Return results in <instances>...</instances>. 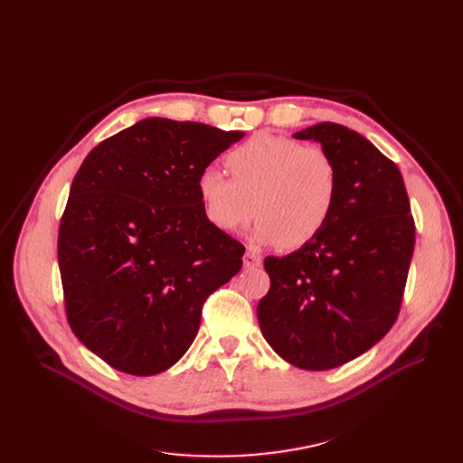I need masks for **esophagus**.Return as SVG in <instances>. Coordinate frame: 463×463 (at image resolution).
Listing matches in <instances>:
<instances>
[{"label":"esophagus","instance_id":"obj_1","mask_svg":"<svg viewBox=\"0 0 463 463\" xmlns=\"http://www.w3.org/2000/svg\"><path fill=\"white\" fill-rule=\"evenodd\" d=\"M244 266H246V269H257V266H260V255H257L253 251H246Z\"/></svg>","mask_w":463,"mask_h":463}]
</instances>
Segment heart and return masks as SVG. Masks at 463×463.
Returning a JSON list of instances; mask_svg holds the SVG:
<instances>
[{"mask_svg":"<svg viewBox=\"0 0 463 463\" xmlns=\"http://www.w3.org/2000/svg\"><path fill=\"white\" fill-rule=\"evenodd\" d=\"M232 178L215 166L199 175L197 189L210 223L238 232L259 217V244L302 248L317 238L335 210L339 176L321 146L259 133L227 157Z\"/></svg>","mask_w":463,"mask_h":463,"instance_id":"b5f03b06","label":"heart"}]
</instances>
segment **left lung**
<instances>
[{"label":"left lung","mask_w":463,"mask_h":463,"mask_svg":"<svg viewBox=\"0 0 463 463\" xmlns=\"http://www.w3.org/2000/svg\"><path fill=\"white\" fill-rule=\"evenodd\" d=\"M319 142L339 176L330 223L309 244L266 257L270 290L257 306L269 345L302 370H332L392 328L415 250L400 168L360 133L323 121L293 135Z\"/></svg>","instance_id":"8db88e82"}]
</instances>
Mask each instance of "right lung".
<instances>
[{
	"instance_id": "add662e5",
	"label": "right lung",
	"mask_w": 463,
	"mask_h": 463,
	"mask_svg": "<svg viewBox=\"0 0 463 463\" xmlns=\"http://www.w3.org/2000/svg\"><path fill=\"white\" fill-rule=\"evenodd\" d=\"M244 135L146 118L80 165L58 236L65 309L112 368L146 377L175 366L208 295L240 272L246 250L210 223L197 180Z\"/></svg>"
}]
</instances>
